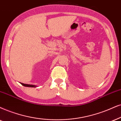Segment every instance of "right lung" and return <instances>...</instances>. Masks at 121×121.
Returning a JSON list of instances; mask_svg holds the SVG:
<instances>
[{"mask_svg": "<svg viewBox=\"0 0 121 121\" xmlns=\"http://www.w3.org/2000/svg\"><path fill=\"white\" fill-rule=\"evenodd\" d=\"M21 84H22V85H23L24 86H27V87H34V88H36L37 87L36 85H31V84H23V83H22V82H21Z\"/></svg>", "mask_w": 121, "mask_h": 121, "instance_id": "right-lung-1", "label": "right lung"}]
</instances>
